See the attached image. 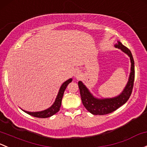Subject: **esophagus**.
Returning a JSON list of instances; mask_svg holds the SVG:
<instances>
[{"mask_svg":"<svg viewBox=\"0 0 147 147\" xmlns=\"http://www.w3.org/2000/svg\"><path fill=\"white\" fill-rule=\"evenodd\" d=\"M73 75L75 78H78V77H80V75H81V72H80V70H79V69H75V70L74 71Z\"/></svg>","mask_w":147,"mask_h":147,"instance_id":"esophagus-1","label":"esophagus"}]
</instances>
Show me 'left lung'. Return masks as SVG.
I'll use <instances>...</instances> for the list:
<instances>
[{
    "instance_id": "left-lung-1",
    "label": "left lung",
    "mask_w": 147,
    "mask_h": 147,
    "mask_svg": "<svg viewBox=\"0 0 147 147\" xmlns=\"http://www.w3.org/2000/svg\"><path fill=\"white\" fill-rule=\"evenodd\" d=\"M115 47L121 49V51L126 53L130 58L131 62V69L128 82L125 89L120 95L113 98H96L91 94L89 89L83 84L82 82L80 81L78 82L83 105L86 108V110L93 115H106V114L113 112L123 104H125L129 99L132 94L134 80H135V62H134L132 53L126 46L123 45L120 41H118V43L115 44Z\"/></svg>"
}]
</instances>
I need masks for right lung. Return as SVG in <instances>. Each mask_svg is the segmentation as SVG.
<instances>
[{"instance_id":"add662e5","label":"right lung","mask_w":147,"mask_h":147,"mask_svg":"<svg viewBox=\"0 0 147 147\" xmlns=\"http://www.w3.org/2000/svg\"><path fill=\"white\" fill-rule=\"evenodd\" d=\"M72 79L70 78L69 80H67V81L65 82L63 84H62L61 88L59 89V92H58V95H57L56 98H55V102L53 103V104L51 106L49 109H46V110L42 111H38V112H29V111H24L25 113H27L29 115H32L34 117H36V118H49V117L52 116L54 114H55L56 113H58L60 110V108L61 106V102L62 99H63V94H64L65 90L66 87L69 84V83H70L72 82Z\"/></svg>"}]
</instances>
